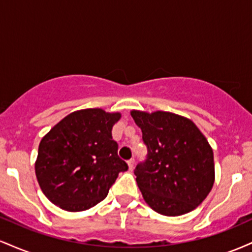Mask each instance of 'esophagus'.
<instances>
[{"instance_id": "1", "label": "esophagus", "mask_w": 252, "mask_h": 252, "mask_svg": "<svg viewBox=\"0 0 252 252\" xmlns=\"http://www.w3.org/2000/svg\"><path fill=\"white\" fill-rule=\"evenodd\" d=\"M134 164H135L134 158H131V160L128 161V168H129V170H132V168H134Z\"/></svg>"}]
</instances>
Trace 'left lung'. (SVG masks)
<instances>
[{
  "mask_svg": "<svg viewBox=\"0 0 252 252\" xmlns=\"http://www.w3.org/2000/svg\"><path fill=\"white\" fill-rule=\"evenodd\" d=\"M142 130L147 160L136 166V182L155 212L178 217L206 199L215 184L213 150L189 118L167 111L130 112Z\"/></svg>",
  "mask_w": 252,
  "mask_h": 252,
  "instance_id": "1",
  "label": "left lung"
}]
</instances>
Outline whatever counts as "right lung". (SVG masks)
<instances>
[{"label": "right lung", "instance_id": "1", "mask_svg": "<svg viewBox=\"0 0 252 252\" xmlns=\"http://www.w3.org/2000/svg\"><path fill=\"white\" fill-rule=\"evenodd\" d=\"M120 112L84 109L71 112L40 141L35 174L51 202L68 212L94 207L108 195L128 164L117 155L111 130Z\"/></svg>", "mask_w": 252, "mask_h": 252}]
</instances>
